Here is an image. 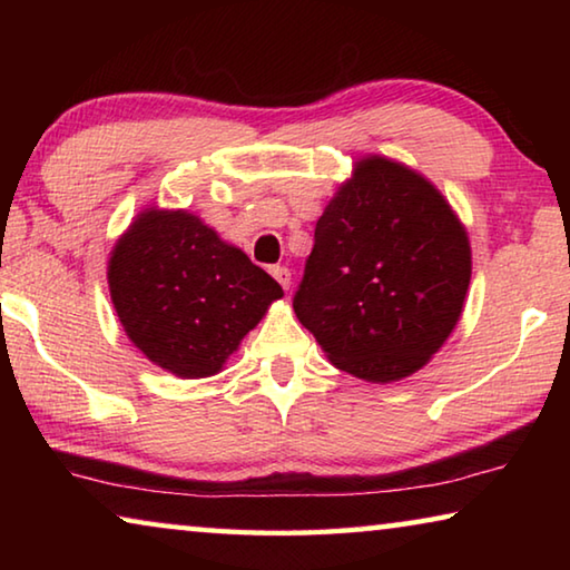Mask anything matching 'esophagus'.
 <instances>
[{
	"label": "esophagus",
	"instance_id": "1",
	"mask_svg": "<svg viewBox=\"0 0 570 570\" xmlns=\"http://www.w3.org/2000/svg\"><path fill=\"white\" fill-rule=\"evenodd\" d=\"M272 276L276 278L278 284H282V288L292 286V272H288L286 266H272Z\"/></svg>",
	"mask_w": 570,
	"mask_h": 570
}]
</instances>
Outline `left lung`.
Listing matches in <instances>:
<instances>
[{
	"label": "left lung",
	"mask_w": 570,
	"mask_h": 570,
	"mask_svg": "<svg viewBox=\"0 0 570 570\" xmlns=\"http://www.w3.org/2000/svg\"><path fill=\"white\" fill-rule=\"evenodd\" d=\"M470 274L468 230L435 183L364 156L316 220L294 312L336 370L387 384L448 342Z\"/></svg>",
	"instance_id": "obj_1"
}]
</instances>
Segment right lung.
Instances as JSON below:
<instances>
[{"mask_svg": "<svg viewBox=\"0 0 570 570\" xmlns=\"http://www.w3.org/2000/svg\"><path fill=\"white\" fill-rule=\"evenodd\" d=\"M128 340L180 380L214 377L284 292L186 208H142L108 258Z\"/></svg>", "mask_w": 570, "mask_h": 570, "instance_id": "add662e5", "label": "right lung"}]
</instances>
